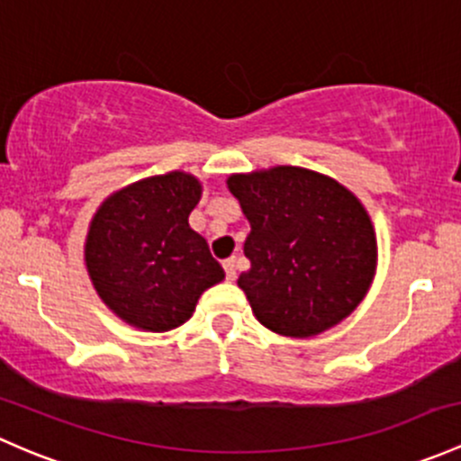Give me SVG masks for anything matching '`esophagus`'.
<instances>
[{"label":"esophagus","instance_id":"esophagus-1","mask_svg":"<svg viewBox=\"0 0 461 461\" xmlns=\"http://www.w3.org/2000/svg\"><path fill=\"white\" fill-rule=\"evenodd\" d=\"M222 269H225L227 280H236V260L234 258L222 260Z\"/></svg>","mask_w":461,"mask_h":461}]
</instances>
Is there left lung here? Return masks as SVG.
I'll list each match as a JSON object with an SVG mask.
<instances>
[{
    "mask_svg": "<svg viewBox=\"0 0 461 461\" xmlns=\"http://www.w3.org/2000/svg\"><path fill=\"white\" fill-rule=\"evenodd\" d=\"M227 187L251 231L239 276L260 324L289 338H312L362 303L375 274L371 218L347 187L324 174L280 166L234 174Z\"/></svg>",
    "mask_w": 461,
    "mask_h": 461,
    "instance_id": "left-lung-1",
    "label": "left lung"
}]
</instances>
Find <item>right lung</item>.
Masks as SVG:
<instances>
[{
	"mask_svg": "<svg viewBox=\"0 0 461 461\" xmlns=\"http://www.w3.org/2000/svg\"><path fill=\"white\" fill-rule=\"evenodd\" d=\"M201 183L185 172L149 176L105 198L90 222L86 265L119 318L145 331L190 320L198 298L225 278L187 218Z\"/></svg>",
	"mask_w": 461,
	"mask_h": 461,
	"instance_id": "add662e5",
	"label": "right lung"
}]
</instances>
